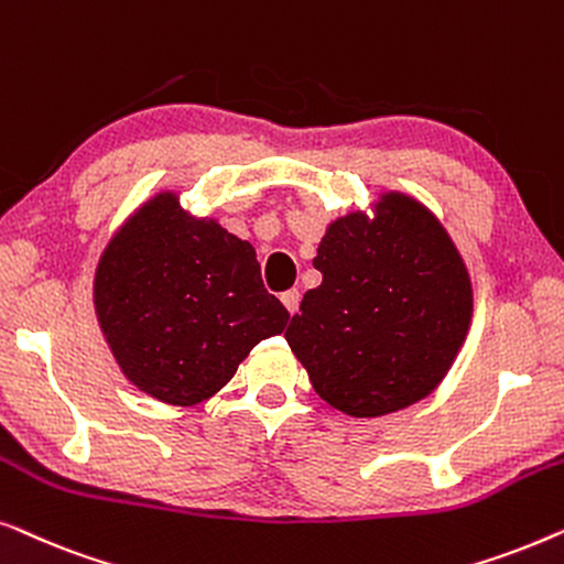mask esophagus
<instances>
[{"instance_id": "1", "label": "esophagus", "mask_w": 564, "mask_h": 564, "mask_svg": "<svg viewBox=\"0 0 564 564\" xmlns=\"http://www.w3.org/2000/svg\"><path fill=\"white\" fill-rule=\"evenodd\" d=\"M282 305L288 307V313H290V315H295V313H297V307H300V290H288V292H282Z\"/></svg>"}]
</instances>
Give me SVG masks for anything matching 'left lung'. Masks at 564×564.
<instances>
[{
    "label": "left lung",
    "mask_w": 564,
    "mask_h": 564,
    "mask_svg": "<svg viewBox=\"0 0 564 564\" xmlns=\"http://www.w3.org/2000/svg\"><path fill=\"white\" fill-rule=\"evenodd\" d=\"M313 267L323 282L305 292L284 338L315 392L357 419L426 398L473 315L467 269L434 215L388 195L375 220H336Z\"/></svg>",
    "instance_id": "8db88e82"
}]
</instances>
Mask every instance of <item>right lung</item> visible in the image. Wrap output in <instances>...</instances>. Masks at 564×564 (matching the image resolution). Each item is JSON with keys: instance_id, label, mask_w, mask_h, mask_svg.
I'll use <instances>...</instances> for the list:
<instances>
[{"instance_id": "1", "label": "right lung", "mask_w": 564, "mask_h": 564, "mask_svg": "<svg viewBox=\"0 0 564 564\" xmlns=\"http://www.w3.org/2000/svg\"><path fill=\"white\" fill-rule=\"evenodd\" d=\"M95 305L128 380L172 405L215 395L290 321L251 243L187 218L172 195L143 205L107 246Z\"/></svg>"}]
</instances>
